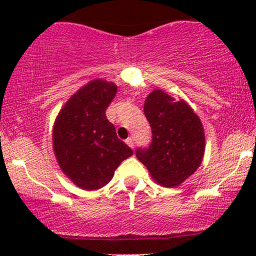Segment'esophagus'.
<instances>
[{"label":"esophagus","mask_w":256,"mask_h":256,"mask_svg":"<svg viewBox=\"0 0 256 256\" xmlns=\"http://www.w3.org/2000/svg\"><path fill=\"white\" fill-rule=\"evenodd\" d=\"M126 144H128L131 148H134V147H135V140H134V138H128V140H126Z\"/></svg>","instance_id":"esophagus-1"}]
</instances>
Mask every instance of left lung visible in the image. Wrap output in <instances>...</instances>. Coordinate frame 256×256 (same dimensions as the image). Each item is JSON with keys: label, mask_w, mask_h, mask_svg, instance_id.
I'll return each instance as SVG.
<instances>
[{"label": "left lung", "mask_w": 256, "mask_h": 256, "mask_svg": "<svg viewBox=\"0 0 256 256\" xmlns=\"http://www.w3.org/2000/svg\"><path fill=\"white\" fill-rule=\"evenodd\" d=\"M144 116L151 126L148 147L136 148V157L164 187H176L202 164L204 131L190 105L162 90L147 96Z\"/></svg>", "instance_id": "1"}]
</instances>
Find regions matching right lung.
Instances as JSON below:
<instances>
[{
    "instance_id": "add662e5",
    "label": "right lung",
    "mask_w": 256,
    "mask_h": 256,
    "mask_svg": "<svg viewBox=\"0 0 256 256\" xmlns=\"http://www.w3.org/2000/svg\"><path fill=\"white\" fill-rule=\"evenodd\" d=\"M116 92L112 82L92 80L66 102L54 124L53 147L59 166L82 190L104 187L118 164L132 154L105 115Z\"/></svg>"
}]
</instances>
